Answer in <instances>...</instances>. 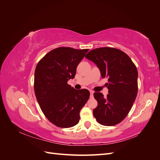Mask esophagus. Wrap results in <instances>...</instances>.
<instances>
[{"instance_id":"34e87169","label":"esophagus","mask_w":160,"mask_h":160,"mask_svg":"<svg viewBox=\"0 0 160 160\" xmlns=\"http://www.w3.org/2000/svg\"><path fill=\"white\" fill-rule=\"evenodd\" d=\"M94 92L93 91H90V98H93Z\"/></svg>"}]
</instances>
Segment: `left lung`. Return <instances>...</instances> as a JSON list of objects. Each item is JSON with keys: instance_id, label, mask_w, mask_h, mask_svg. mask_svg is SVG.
I'll list each match as a JSON object with an SVG mask.
<instances>
[{"instance_id": "8db88e82", "label": "left lung", "mask_w": 160, "mask_h": 160, "mask_svg": "<svg viewBox=\"0 0 160 160\" xmlns=\"http://www.w3.org/2000/svg\"><path fill=\"white\" fill-rule=\"evenodd\" d=\"M100 70L102 78L108 77L109 94L95 92L98 107L93 115L106 126L119 123L129 113L138 94V72L130 57L124 52L111 47L98 48L85 55Z\"/></svg>"}]
</instances>
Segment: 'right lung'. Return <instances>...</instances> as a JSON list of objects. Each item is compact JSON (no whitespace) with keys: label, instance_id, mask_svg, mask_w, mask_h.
<instances>
[{"label":"right lung","instance_id":"obj_1","mask_svg":"<svg viewBox=\"0 0 160 160\" xmlns=\"http://www.w3.org/2000/svg\"><path fill=\"white\" fill-rule=\"evenodd\" d=\"M89 49L59 47L44 56L35 71L34 89L45 117L55 125L67 128L79 122V113L89 99L88 89L77 90L67 81Z\"/></svg>","mask_w":160,"mask_h":160}]
</instances>
